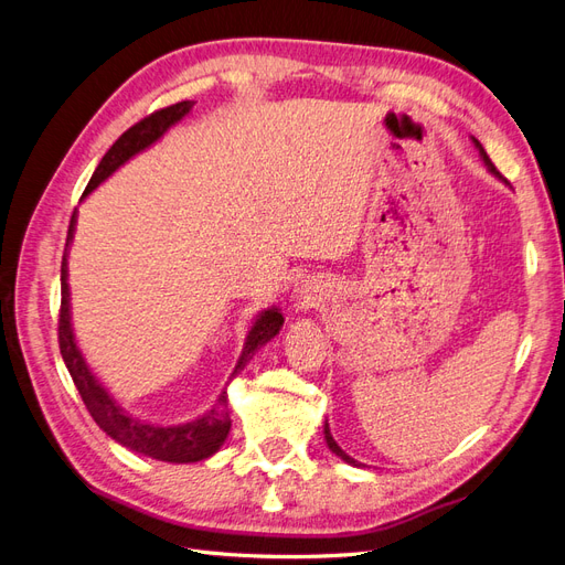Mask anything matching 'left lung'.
<instances>
[{
    "instance_id": "8db88e82",
    "label": "left lung",
    "mask_w": 565,
    "mask_h": 565,
    "mask_svg": "<svg viewBox=\"0 0 565 565\" xmlns=\"http://www.w3.org/2000/svg\"><path fill=\"white\" fill-rule=\"evenodd\" d=\"M471 141H473V146L478 148V156H481L483 164L488 167V172H490V174H494V177H498V179H502V174L498 172V167H494V164H492V160L488 158V152L483 150V146H481V143H478V139H473V136H471ZM502 181H504V179H502ZM504 183H507V181H504ZM322 434H324V443H328V448H330V450H332V452H334L337 457H341V459H344V461H347V465H353V467H363V465H361V461H355L353 457H349V455H347L344 450H341V448L337 446V440H334V438H332V434H330V424H328V422H324V431H322Z\"/></svg>"
}]
</instances>
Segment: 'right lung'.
<instances>
[{
    "instance_id": "add662e5",
    "label": "right lung",
    "mask_w": 565,
    "mask_h": 565,
    "mask_svg": "<svg viewBox=\"0 0 565 565\" xmlns=\"http://www.w3.org/2000/svg\"><path fill=\"white\" fill-rule=\"evenodd\" d=\"M195 106V100H181V104H174L169 108L156 110L152 115L143 117L141 122H136L129 127L119 139L110 146V150L104 156V160L98 162L96 172L89 179V185L84 188V195L87 198L96 185L104 183L113 172H117L119 167L129 162L134 156H139L141 150L150 148L158 139H162V134L174 127L177 122L191 113ZM75 224H77V212L71 218V226H67V241H65V252H63V262H61V316H58V347L63 363L71 372V377L79 391V396L87 405L89 415L94 422L104 429L113 440H117L119 446H125L134 452L160 459V461H172V465H188V461H200L212 457L224 440L228 438L231 431V415H228V393L226 388L218 393L216 403L212 409H207L202 417L177 424V426H162V424H148L131 417L127 409L119 405L108 388L96 380V374L89 370L87 361L77 347L75 334H73V322H71V287H67V249H71L73 235H75ZM282 313L276 306L262 311L256 316L252 330L245 339V347L241 358H237V365L231 374V380L237 372L245 370V365L252 361L254 353L259 351L266 341L276 337L282 328Z\"/></svg>"
}]
</instances>
